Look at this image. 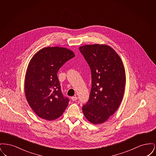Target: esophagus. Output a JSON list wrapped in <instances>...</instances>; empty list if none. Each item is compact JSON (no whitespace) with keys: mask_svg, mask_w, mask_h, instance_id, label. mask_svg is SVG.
<instances>
[{"mask_svg":"<svg viewBox=\"0 0 156 156\" xmlns=\"http://www.w3.org/2000/svg\"><path fill=\"white\" fill-rule=\"evenodd\" d=\"M71 99H72V101H76V100L78 99V98L76 97V96L71 97Z\"/></svg>","mask_w":156,"mask_h":156,"instance_id":"1","label":"esophagus"}]
</instances>
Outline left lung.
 I'll list each match as a JSON object with an SVG mask.
<instances>
[{
	"label": "left lung",
	"instance_id": "1",
	"mask_svg": "<svg viewBox=\"0 0 156 156\" xmlns=\"http://www.w3.org/2000/svg\"><path fill=\"white\" fill-rule=\"evenodd\" d=\"M79 49L89 64L92 75L89 99L82 111L90 123L101 124L116 111L122 101L126 83L124 66L109 45H85Z\"/></svg>",
	"mask_w": 156,
	"mask_h": 156
}]
</instances>
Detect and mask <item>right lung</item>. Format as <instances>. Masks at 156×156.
Instances as JSON below:
<instances>
[{
	"label": "right lung",
	"mask_w": 156,
	"mask_h": 156,
	"mask_svg": "<svg viewBox=\"0 0 156 156\" xmlns=\"http://www.w3.org/2000/svg\"><path fill=\"white\" fill-rule=\"evenodd\" d=\"M74 52L59 47H44L30 59L26 73L24 92L31 108L47 120L59 118L69 99L63 96L57 76L59 68L74 57Z\"/></svg>",
	"instance_id": "obj_1"
}]
</instances>
